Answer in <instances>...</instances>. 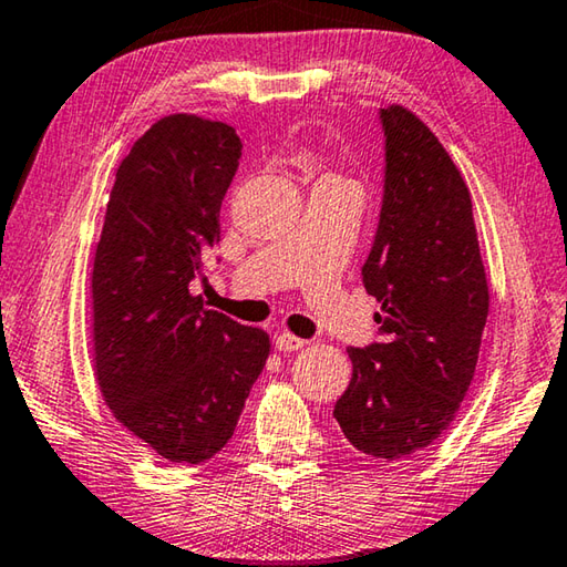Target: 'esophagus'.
I'll return each mask as SVG.
<instances>
[{"mask_svg": "<svg viewBox=\"0 0 567 567\" xmlns=\"http://www.w3.org/2000/svg\"><path fill=\"white\" fill-rule=\"evenodd\" d=\"M303 339H299V336H291V333H278L276 336V349L281 353H293V351H301L303 349Z\"/></svg>", "mask_w": 567, "mask_h": 567, "instance_id": "esophagus-1", "label": "esophagus"}]
</instances>
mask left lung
Segmentation results:
<instances>
[{
    "label": "left lung",
    "mask_w": 567,
    "mask_h": 567,
    "mask_svg": "<svg viewBox=\"0 0 567 567\" xmlns=\"http://www.w3.org/2000/svg\"><path fill=\"white\" fill-rule=\"evenodd\" d=\"M381 124L383 204L361 268L381 303V341L349 349L353 375L333 419L355 451L399 461L429 449L458 413L491 296L458 166L409 109H381Z\"/></svg>",
    "instance_id": "left-lung-1"
}]
</instances>
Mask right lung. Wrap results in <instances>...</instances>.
Here are the masks:
<instances>
[{"mask_svg": "<svg viewBox=\"0 0 567 567\" xmlns=\"http://www.w3.org/2000/svg\"><path fill=\"white\" fill-rule=\"evenodd\" d=\"M241 158L236 128L158 118L116 168L92 271L94 371L109 409L172 463H204L234 435L268 333L204 309L194 278L221 241Z\"/></svg>", "mask_w": 567, "mask_h": 567, "instance_id": "obj_1", "label": "right lung"}]
</instances>
